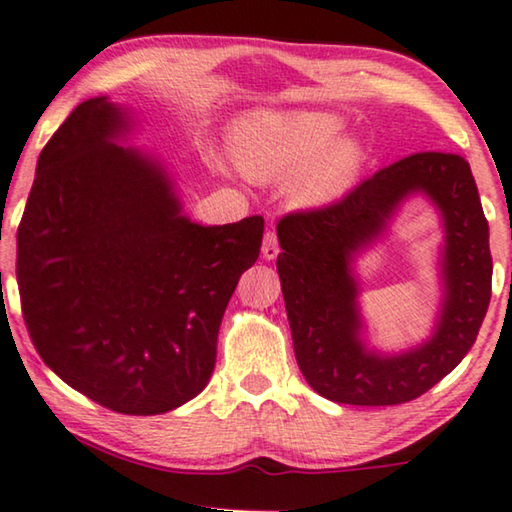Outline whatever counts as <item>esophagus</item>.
<instances>
[{
  "label": "esophagus",
  "instance_id": "34e87169",
  "mask_svg": "<svg viewBox=\"0 0 512 512\" xmlns=\"http://www.w3.org/2000/svg\"><path fill=\"white\" fill-rule=\"evenodd\" d=\"M280 253V246H278V236L276 232H266L264 234V243H262V255L264 259H276Z\"/></svg>",
  "mask_w": 512,
  "mask_h": 512
}]
</instances>
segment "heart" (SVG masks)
<instances>
[{
    "label": "heart",
    "mask_w": 512,
    "mask_h": 512,
    "mask_svg": "<svg viewBox=\"0 0 512 512\" xmlns=\"http://www.w3.org/2000/svg\"><path fill=\"white\" fill-rule=\"evenodd\" d=\"M345 119L333 112H255L236 128V160L253 179H285L299 207H326L352 190L368 165L354 137H340Z\"/></svg>",
    "instance_id": "obj_1"
}]
</instances>
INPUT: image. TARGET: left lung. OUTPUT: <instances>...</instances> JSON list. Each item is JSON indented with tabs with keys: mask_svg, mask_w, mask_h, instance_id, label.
<instances>
[{
	"mask_svg": "<svg viewBox=\"0 0 512 512\" xmlns=\"http://www.w3.org/2000/svg\"><path fill=\"white\" fill-rule=\"evenodd\" d=\"M423 189L447 225V303L435 338L400 357H377L357 340L351 257L383 231L402 196ZM278 276L296 363L333 402L386 407L421 398L474 345L492 296L487 218L467 160L421 151L381 167L326 207L289 211L278 223Z\"/></svg>",
	"mask_w": 512,
	"mask_h": 512,
	"instance_id": "8db88e82",
	"label": "left lung"
}]
</instances>
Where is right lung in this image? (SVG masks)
<instances>
[{
    "instance_id": "obj_1",
    "label": "right lung",
    "mask_w": 512,
    "mask_h": 512,
    "mask_svg": "<svg viewBox=\"0 0 512 512\" xmlns=\"http://www.w3.org/2000/svg\"><path fill=\"white\" fill-rule=\"evenodd\" d=\"M126 128L117 105L91 98L50 137L15 276L43 363L117 414L151 416L209 384L220 319L257 262L264 218L190 223L154 160L114 144Z\"/></svg>"
}]
</instances>
